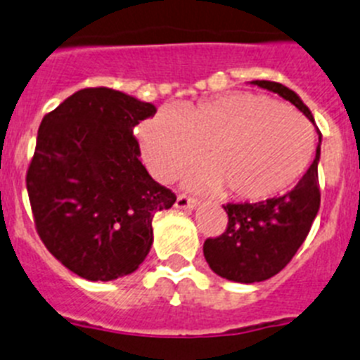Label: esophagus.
Returning <instances> with one entry per match:
<instances>
[{
    "instance_id": "esophagus-1",
    "label": "esophagus",
    "mask_w": 360,
    "mask_h": 360,
    "mask_svg": "<svg viewBox=\"0 0 360 360\" xmlns=\"http://www.w3.org/2000/svg\"><path fill=\"white\" fill-rule=\"evenodd\" d=\"M174 207L176 209H193L196 207V200L191 198L187 195H178L176 202H174Z\"/></svg>"
}]
</instances>
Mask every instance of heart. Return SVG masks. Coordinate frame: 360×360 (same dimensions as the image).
<instances>
[{"label":"heart","mask_w":360,"mask_h":360,"mask_svg":"<svg viewBox=\"0 0 360 360\" xmlns=\"http://www.w3.org/2000/svg\"><path fill=\"white\" fill-rule=\"evenodd\" d=\"M148 169L171 180L200 157L205 167L191 186L225 189L238 200H263L303 176L314 155V133L292 108L263 95L232 91L178 111L162 108L139 128Z\"/></svg>","instance_id":"b5f03b06"}]
</instances>
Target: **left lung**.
I'll return each mask as SVG.
<instances>
[{
	"label": "left lung",
	"instance_id": "left-lung-1",
	"mask_svg": "<svg viewBox=\"0 0 360 360\" xmlns=\"http://www.w3.org/2000/svg\"><path fill=\"white\" fill-rule=\"evenodd\" d=\"M259 88L287 98L314 122L311 111L287 86L272 81H252ZM319 144H321V131ZM321 148L316 160L297 186L281 196L256 203H227V227L216 238L203 243V256L212 272L231 281L257 283L281 272L307 240L321 205L319 164Z\"/></svg>",
	"mask_w": 360,
	"mask_h": 360
}]
</instances>
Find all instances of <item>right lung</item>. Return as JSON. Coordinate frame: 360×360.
Instances as JSON below:
<instances>
[{
  "instance_id": "add662e5",
  "label": "right lung",
  "mask_w": 360,
  "mask_h": 360,
  "mask_svg": "<svg viewBox=\"0 0 360 360\" xmlns=\"http://www.w3.org/2000/svg\"><path fill=\"white\" fill-rule=\"evenodd\" d=\"M157 113L111 88H84L41 120L27 171L34 224L73 274L111 281L139 269L153 243V216L176 195L155 182L133 129Z\"/></svg>"
}]
</instances>
